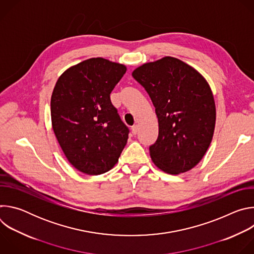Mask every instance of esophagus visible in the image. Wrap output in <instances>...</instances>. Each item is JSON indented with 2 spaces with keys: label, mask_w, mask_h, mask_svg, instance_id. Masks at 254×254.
Listing matches in <instances>:
<instances>
[{
  "label": "esophagus",
  "mask_w": 254,
  "mask_h": 254,
  "mask_svg": "<svg viewBox=\"0 0 254 254\" xmlns=\"http://www.w3.org/2000/svg\"><path fill=\"white\" fill-rule=\"evenodd\" d=\"M137 126H133L132 127H131V133L133 134V135H135L136 133H137Z\"/></svg>",
  "instance_id": "34e87169"
}]
</instances>
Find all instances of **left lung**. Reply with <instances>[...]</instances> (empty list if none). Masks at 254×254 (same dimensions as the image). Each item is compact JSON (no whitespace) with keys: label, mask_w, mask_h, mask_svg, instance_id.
<instances>
[{"label":"left lung","mask_w":254,"mask_h":254,"mask_svg":"<svg viewBox=\"0 0 254 254\" xmlns=\"http://www.w3.org/2000/svg\"><path fill=\"white\" fill-rule=\"evenodd\" d=\"M131 75L156 108L159 136L150 147L152 161L171 175L190 171L214 134L216 106L209 83L194 67L171 56L143 63Z\"/></svg>","instance_id":"1"}]
</instances>
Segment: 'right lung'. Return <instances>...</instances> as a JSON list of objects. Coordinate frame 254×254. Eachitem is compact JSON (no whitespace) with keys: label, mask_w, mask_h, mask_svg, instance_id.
<instances>
[{"label":"right lung","mask_w":254,"mask_h":254,"mask_svg":"<svg viewBox=\"0 0 254 254\" xmlns=\"http://www.w3.org/2000/svg\"><path fill=\"white\" fill-rule=\"evenodd\" d=\"M127 66L101 57L66 69L51 96L52 128L68 162L87 175H100L119 162L128 128L111 101Z\"/></svg>","instance_id":"add662e5"}]
</instances>
